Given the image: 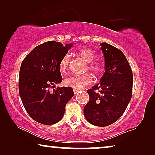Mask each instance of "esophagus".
I'll list each match as a JSON object with an SVG mask.
<instances>
[{"label":"esophagus","instance_id":"34e87169","mask_svg":"<svg viewBox=\"0 0 155 155\" xmlns=\"http://www.w3.org/2000/svg\"><path fill=\"white\" fill-rule=\"evenodd\" d=\"M73 92H74V93H75V94H77V93L79 92V90H75V89H74Z\"/></svg>","mask_w":155,"mask_h":155}]
</instances>
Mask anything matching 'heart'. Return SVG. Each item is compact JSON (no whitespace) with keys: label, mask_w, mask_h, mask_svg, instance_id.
Masks as SVG:
<instances>
[{"label":"heart","mask_w":155,"mask_h":155,"mask_svg":"<svg viewBox=\"0 0 155 155\" xmlns=\"http://www.w3.org/2000/svg\"><path fill=\"white\" fill-rule=\"evenodd\" d=\"M78 54L81 58L89 63L87 66V70H89L94 75H99L102 71V65L98 62H92L94 60L96 55L94 52L89 48H84L80 49L78 51ZM70 57L68 54L63 56L59 61L58 68L61 72L65 73L69 67ZM92 77L89 73L84 74L82 75H73L66 78L64 83L66 86L75 89V90H81L84 87L90 84L92 82Z\"/></svg>","instance_id":"obj_1"}]
</instances>
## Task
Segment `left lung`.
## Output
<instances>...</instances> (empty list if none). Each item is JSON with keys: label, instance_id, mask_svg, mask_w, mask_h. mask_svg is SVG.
Returning a JSON list of instances; mask_svg holds the SVG:
<instances>
[{"label": "left lung", "instance_id": "left-lung-1", "mask_svg": "<svg viewBox=\"0 0 155 155\" xmlns=\"http://www.w3.org/2000/svg\"><path fill=\"white\" fill-rule=\"evenodd\" d=\"M100 46L105 73L99 83L87 90L90 100L84 108V115L91 124L104 127L119 119L126 109L132 97L133 76L121 51L106 42Z\"/></svg>", "mask_w": 155, "mask_h": 155}]
</instances>
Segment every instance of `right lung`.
<instances>
[{
	"instance_id": "add662e5",
	"label": "right lung",
	"mask_w": 155,
	"mask_h": 155,
	"mask_svg": "<svg viewBox=\"0 0 155 155\" xmlns=\"http://www.w3.org/2000/svg\"><path fill=\"white\" fill-rule=\"evenodd\" d=\"M72 46L46 41L36 46L22 62L19 93L25 110L35 121L44 125L58 123L64 115L68 101L73 97L71 87L50 90L54 84L62 82L59 61Z\"/></svg>"
}]
</instances>
